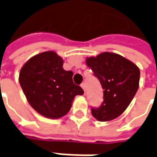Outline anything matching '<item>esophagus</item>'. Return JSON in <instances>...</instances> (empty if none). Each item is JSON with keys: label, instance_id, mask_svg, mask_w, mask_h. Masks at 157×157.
<instances>
[{"label": "esophagus", "instance_id": "34e87169", "mask_svg": "<svg viewBox=\"0 0 157 157\" xmlns=\"http://www.w3.org/2000/svg\"><path fill=\"white\" fill-rule=\"evenodd\" d=\"M81 87L82 88V89H83V90H84V92H85V91H86V84H85V83H82V84H81Z\"/></svg>", "mask_w": 157, "mask_h": 157}]
</instances>
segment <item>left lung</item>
Returning <instances> with one entry per match:
<instances>
[{
	"label": "left lung",
	"instance_id": "left-lung-1",
	"mask_svg": "<svg viewBox=\"0 0 157 157\" xmlns=\"http://www.w3.org/2000/svg\"><path fill=\"white\" fill-rule=\"evenodd\" d=\"M86 64L103 89V101L99 108L91 109L92 116L100 122L111 121L121 116L139 88V68L122 56L110 52L88 57Z\"/></svg>",
	"mask_w": 157,
	"mask_h": 157
}]
</instances>
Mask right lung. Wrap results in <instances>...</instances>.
<instances>
[{
    "label": "right lung",
    "instance_id": "right-lung-1",
    "mask_svg": "<svg viewBox=\"0 0 157 157\" xmlns=\"http://www.w3.org/2000/svg\"><path fill=\"white\" fill-rule=\"evenodd\" d=\"M62 66V57L46 51L31 57L20 71V85L29 103L47 118L64 116L75 97L84 94L73 82V72L64 70Z\"/></svg>",
    "mask_w": 157,
    "mask_h": 157
}]
</instances>
